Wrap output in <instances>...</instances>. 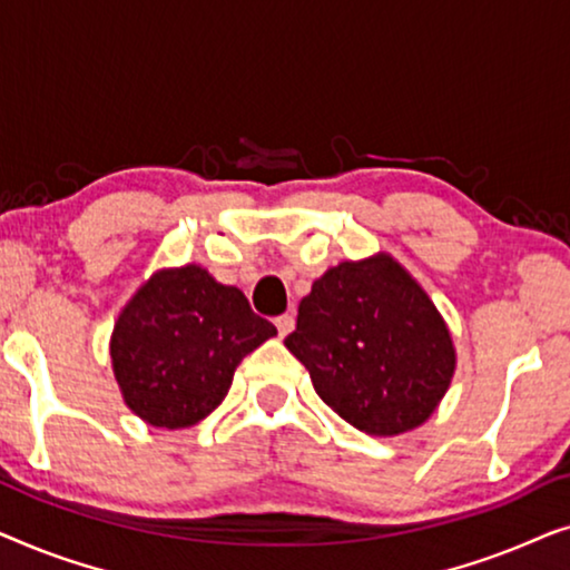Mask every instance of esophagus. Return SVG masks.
Listing matches in <instances>:
<instances>
[{
  "label": "esophagus",
  "instance_id": "34e87169",
  "mask_svg": "<svg viewBox=\"0 0 570 570\" xmlns=\"http://www.w3.org/2000/svg\"><path fill=\"white\" fill-rule=\"evenodd\" d=\"M275 326H277L279 337H285V334H291V332H293V326H295V318H293V314H283V316H277V318H275Z\"/></svg>",
  "mask_w": 570,
  "mask_h": 570
}]
</instances>
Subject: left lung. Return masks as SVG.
I'll return each instance as SVG.
<instances>
[{
    "label": "left lung",
    "instance_id": "1",
    "mask_svg": "<svg viewBox=\"0 0 570 570\" xmlns=\"http://www.w3.org/2000/svg\"><path fill=\"white\" fill-rule=\"evenodd\" d=\"M285 347L306 365L316 394L371 435L423 425L456 368L439 308L389 254L326 269L301 301Z\"/></svg>",
    "mask_w": 570,
    "mask_h": 570
}]
</instances>
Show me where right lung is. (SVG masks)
<instances>
[{"mask_svg":"<svg viewBox=\"0 0 570 570\" xmlns=\"http://www.w3.org/2000/svg\"><path fill=\"white\" fill-rule=\"evenodd\" d=\"M275 334L238 287L199 264L160 269L116 318L114 376L145 423L189 428L225 400L238 363Z\"/></svg>","mask_w":570,"mask_h":570,"instance_id":"1","label":"right lung"}]
</instances>
